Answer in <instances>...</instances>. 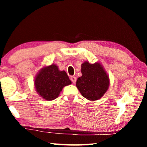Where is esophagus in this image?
<instances>
[{
	"mask_svg": "<svg viewBox=\"0 0 147 147\" xmlns=\"http://www.w3.org/2000/svg\"><path fill=\"white\" fill-rule=\"evenodd\" d=\"M70 80H71V82H73L74 84H76V78L75 77V76H71V78H70Z\"/></svg>",
	"mask_w": 147,
	"mask_h": 147,
	"instance_id": "obj_1",
	"label": "esophagus"
}]
</instances>
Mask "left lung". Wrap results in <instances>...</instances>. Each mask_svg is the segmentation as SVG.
<instances>
[{"instance_id": "8db88e82", "label": "left lung", "mask_w": 147, "mask_h": 147, "mask_svg": "<svg viewBox=\"0 0 147 147\" xmlns=\"http://www.w3.org/2000/svg\"><path fill=\"white\" fill-rule=\"evenodd\" d=\"M81 77L76 82V87L86 99L94 101L100 99L107 91L110 85L109 77L99 63L86 61L82 64Z\"/></svg>"}]
</instances>
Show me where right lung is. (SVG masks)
Wrapping results in <instances>:
<instances>
[{"label":"right lung","instance_id":"obj_1","mask_svg":"<svg viewBox=\"0 0 147 147\" xmlns=\"http://www.w3.org/2000/svg\"><path fill=\"white\" fill-rule=\"evenodd\" d=\"M71 84L66 72L59 71L55 64L42 68L35 79L36 91L46 100L55 99L64 86Z\"/></svg>","mask_w":147,"mask_h":147}]
</instances>
